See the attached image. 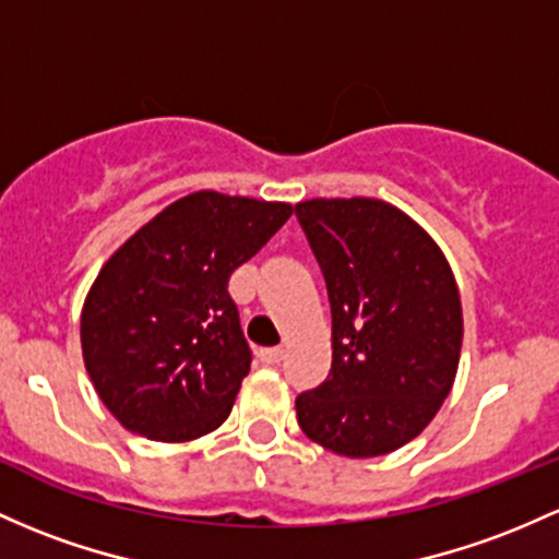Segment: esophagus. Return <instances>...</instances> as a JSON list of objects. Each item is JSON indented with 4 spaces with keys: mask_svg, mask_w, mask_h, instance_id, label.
Returning <instances> with one entry per match:
<instances>
[{
    "mask_svg": "<svg viewBox=\"0 0 559 559\" xmlns=\"http://www.w3.org/2000/svg\"><path fill=\"white\" fill-rule=\"evenodd\" d=\"M281 358H284V347H265L260 349V360L262 364H281Z\"/></svg>",
    "mask_w": 559,
    "mask_h": 559,
    "instance_id": "1",
    "label": "esophagus"
}]
</instances>
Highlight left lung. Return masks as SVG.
Here are the masks:
<instances>
[{
  "mask_svg": "<svg viewBox=\"0 0 559 559\" xmlns=\"http://www.w3.org/2000/svg\"><path fill=\"white\" fill-rule=\"evenodd\" d=\"M294 214L331 305V371L297 397V421L340 456H382L414 440L451 392L464 334L451 265L379 199H312Z\"/></svg>",
  "mask_w": 559,
  "mask_h": 559,
  "instance_id": "1",
  "label": "left lung"
}]
</instances>
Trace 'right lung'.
I'll list each match as a JSON object with an SVG mask.
<instances>
[{
    "mask_svg": "<svg viewBox=\"0 0 559 559\" xmlns=\"http://www.w3.org/2000/svg\"><path fill=\"white\" fill-rule=\"evenodd\" d=\"M294 206L199 190L143 225L84 299L82 353L130 432L186 443L228 419L251 349L228 294Z\"/></svg>",
    "mask_w": 559,
    "mask_h": 559,
    "instance_id": "right-lung-1",
    "label": "right lung"
}]
</instances>
